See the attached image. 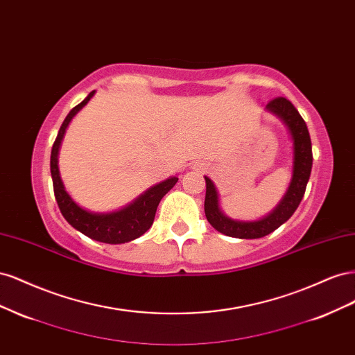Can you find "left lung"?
Returning <instances> with one entry per match:
<instances>
[{"label":"left lung","instance_id":"8db88e82","mask_svg":"<svg viewBox=\"0 0 355 355\" xmlns=\"http://www.w3.org/2000/svg\"><path fill=\"white\" fill-rule=\"evenodd\" d=\"M266 110L280 116L288 127L290 135H292L295 151L292 182H290L283 201L278 204V207L271 214L256 222H240L227 218L220 211L216 188L209 178H204L206 179V200H204L206 218L214 230L228 235V237L253 240L265 237V235L280 228L287 219H290L302 201L309 180L311 168H313V146H311V137L304 118L300 116L292 102L282 98V96L268 102Z\"/></svg>","mask_w":355,"mask_h":355}]
</instances>
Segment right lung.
Wrapping results in <instances>:
<instances>
[{
  "instance_id": "add662e5",
  "label": "right lung",
  "mask_w": 355,
  "mask_h": 355,
  "mask_svg": "<svg viewBox=\"0 0 355 355\" xmlns=\"http://www.w3.org/2000/svg\"><path fill=\"white\" fill-rule=\"evenodd\" d=\"M93 94L94 92H92L81 103L73 106L71 112L67 115L65 121L62 123L59 128V133L55 144H53L51 157H50L53 189H55V197L58 201V206L60 209V213L75 230H78L80 232H83L84 235H87V237L96 241L108 243V244H121V243H127L141 237L142 234H145L149 228H151L161 198H163L167 192L176 185L178 178H170L164 182H161V184L155 185L154 188L148 189L142 197H139L133 204H130V206H127L120 211L101 214V213H90L77 206V204H75L72 198L68 196L65 188H63L62 179L59 176L58 153H59L62 137L65 135V130L71 121V118L92 99Z\"/></svg>"
}]
</instances>
